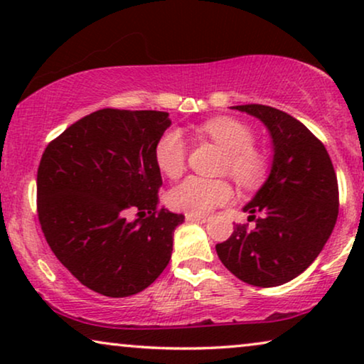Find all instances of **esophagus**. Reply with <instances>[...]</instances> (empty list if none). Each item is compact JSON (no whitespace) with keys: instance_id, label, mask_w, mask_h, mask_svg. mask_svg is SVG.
Wrapping results in <instances>:
<instances>
[{"instance_id":"obj_1","label":"esophagus","mask_w":364,"mask_h":364,"mask_svg":"<svg viewBox=\"0 0 364 364\" xmlns=\"http://www.w3.org/2000/svg\"><path fill=\"white\" fill-rule=\"evenodd\" d=\"M186 220L187 222H207L208 217L207 215H197V213H186Z\"/></svg>"}]
</instances>
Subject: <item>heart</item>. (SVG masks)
<instances>
[{
	"instance_id": "1",
	"label": "heart",
	"mask_w": 364,
	"mask_h": 364,
	"mask_svg": "<svg viewBox=\"0 0 364 364\" xmlns=\"http://www.w3.org/2000/svg\"><path fill=\"white\" fill-rule=\"evenodd\" d=\"M202 136L210 139L225 152L223 171L243 186H253L265 177L268 159L253 146L252 129L233 117H213L198 127ZM156 162L164 176L177 178L186 168L187 144L177 129H168L156 144ZM232 187L222 178L187 177L168 193V205L176 210L203 215L213 207L230 200Z\"/></svg>"
}]
</instances>
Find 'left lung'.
<instances>
[{"label":"left lung","instance_id":"left-lung-1","mask_svg":"<svg viewBox=\"0 0 364 364\" xmlns=\"http://www.w3.org/2000/svg\"><path fill=\"white\" fill-rule=\"evenodd\" d=\"M232 109L265 124L273 142L270 176L243 207L255 227L237 225L217 243L223 265L253 287L293 280L315 262L338 218V181L325 146L280 109L245 104Z\"/></svg>","mask_w":364,"mask_h":364}]
</instances>
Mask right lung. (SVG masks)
<instances>
[{"label": "right lung", "instance_id": "add662e5", "mask_svg": "<svg viewBox=\"0 0 364 364\" xmlns=\"http://www.w3.org/2000/svg\"><path fill=\"white\" fill-rule=\"evenodd\" d=\"M168 112L101 109L44 149L38 167V218L58 260L92 291H142L172 255L182 213L159 208L156 144ZM138 212L129 223L127 213Z\"/></svg>", "mask_w": 364, "mask_h": 364}]
</instances>
